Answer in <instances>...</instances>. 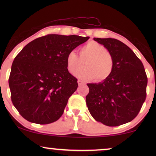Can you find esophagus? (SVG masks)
I'll list each match as a JSON object with an SVG mask.
<instances>
[{"mask_svg":"<svg viewBox=\"0 0 156 156\" xmlns=\"http://www.w3.org/2000/svg\"><path fill=\"white\" fill-rule=\"evenodd\" d=\"M78 84L79 86H81L82 84H83V82L80 80H78Z\"/></svg>","mask_w":156,"mask_h":156,"instance_id":"34e87169","label":"esophagus"}]
</instances>
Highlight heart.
I'll list each match as a JSON object with an SVG mask.
<instances>
[{
	"label": "heart",
	"instance_id": "1",
	"mask_svg": "<svg viewBox=\"0 0 156 156\" xmlns=\"http://www.w3.org/2000/svg\"><path fill=\"white\" fill-rule=\"evenodd\" d=\"M66 67L71 75H75L83 66L86 67L76 74L84 80L103 81L109 77L114 67L112 54L96 41H91L79 49V57L75 51H71L66 56Z\"/></svg>",
	"mask_w": 156,
	"mask_h": 156
}]
</instances>
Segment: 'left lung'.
<instances>
[{
    "label": "left lung",
    "mask_w": 156,
    "mask_h": 156,
    "mask_svg": "<svg viewBox=\"0 0 156 156\" xmlns=\"http://www.w3.org/2000/svg\"><path fill=\"white\" fill-rule=\"evenodd\" d=\"M94 40L113 57L114 67L102 83L87 84L88 109L95 120L105 125L117 126L133 120L146 99L147 77L143 64L125 43L115 38Z\"/></svg>",
    "instance_id": "left-lung-1"
}]
</instances>
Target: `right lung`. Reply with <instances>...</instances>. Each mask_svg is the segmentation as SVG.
I'll use <instances>...</instances> for the list:
<instances>
[{
    "label": "right lung",
    "instance_id": "right-lung-1",
    "mask_svg": "<svg viewBox=\"0 0 156 156\" xmlns=\"http://www.w3.org/2000/svg\"><path fill=\"white\" fill-rule=\"evenodd\" d=\"M89 36L48 34L28 43L12 63L9 78L13 105L29 122L47 125L61 117L78 87L66 56Z\"/></svg>",
    "mask_w": 156,
    "mask_h": 156
}]
</instances>
